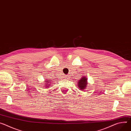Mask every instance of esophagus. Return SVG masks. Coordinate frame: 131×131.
<instances>
[{
	"label": "esophagus",
	"mask_w": 131,
	"mask_h": 131,
	"mask_svg": "<svg viewBox=\"0 0 131 131\" xmlns=\"http://www.w3.org/2000/svg\"><path fill=\"white\" fill-rule=\"evenodd\" d=\"M68 77H68V76H66V78H68Z\"/></svg>",
	"instance_id": "34e87169"
}]
</instances>
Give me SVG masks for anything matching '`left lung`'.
Returning a JSON list of instances; mask_svg holds the SVG:
<instances>
[{"label":"left lung","instance_id":"8db88e82","mask_svg":"<svg viewBox=\"0 0 131 131\" xmlns=\"http://www.w3.org/2000/svg\"><path fill=\"white\" fill-rule=\"evenodd\" d=\"M87 78L86 77H83L82 78H81L79 82H78V86L79 87L80 89L81 90H84L85 89L86 86H87V85L88 84L87 82Z\"/></svg>","mask_w":131,"mask_h":131}]
</instances>
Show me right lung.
<instances>
[{"label":"right lung","mask_w":131,"mask_h":131,"mask_svg":"<svg viewBox=\"0 0 131 131\" xmlns=\"http://www.w3.org/2000/svg\"><path fill=\"white\" fill-rule=\"evenodd\" d=\"M49 82H50V81H51V80H49ZM46 81V82H46V84H48V83H49V82H47V80H46V81ZM49 83H50V82H49ZM50 84H48V85H47V86H48V87H49V85Z\"/></svg>","instance_id":"obj_1"}]
</instances>
